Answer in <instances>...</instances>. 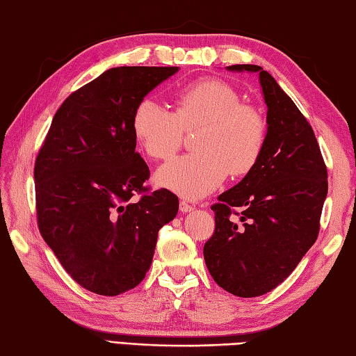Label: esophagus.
Returning a JSON list of instances; mask_svg holds the SVG:
<instances>
[{
  "instance_id": "1",
  "label": "esophagus",
  "mask_w": 356,
  "mask_h": 356,
  "mask_svg": "<svg viewBox=\"0 0 356 356\" xmlns=\"http://www.w3.org/2000/svg\"><path fill=\"white\" fill-rule=\"evenodd\" d=\"M179 208H180V211H182V213H191L194 210V207L188 204V202H185V200L180 202Z\"/></svg>"
}]
</instances>
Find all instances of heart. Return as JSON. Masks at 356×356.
Here are the masks:
<instances>
[{
	"instance_id": "heart-1",
	"label": "heart",
	"mask_w": 356,
	"mask_h": 356,
	"mask_svg": "<svg viewBox=\"0 0 356 356\" xmlns=\"http://www.w3.org/2000/svg\"><path fill=\"white\" fill-rule=\"evenodd\" d=\"M174 113L145 97L131 115V129L145 154L168 160L180 149L184 131L199 128L197 152L171 160L156 172V182L185 199H200L227 179L245 176L259 160L267 124L261 111L242 103L233 86L202 79L179 88L172 95Z\"/></svg>"
}]
</instances>
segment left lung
Returning <instances> with one entry per match:
<instances>
[{"instance_id":"1","label":"left lung","mask_w":356,"mask_h":356,"mask_svg":"<svg viewBox=\"0 0 356 356\" xmlns=\"http://www.w3.org/2000/svg\"><path fill=\"white\" fill-rule=\"evenodd\" d=\"M227 69L259 74L267 136L254 168L211 207L204 257L219 287L254 298L287 280L315 243L329 184L315 132L273 76L254 65Z\"/></svg>"}]
</instances>
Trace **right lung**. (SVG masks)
Instances as JSON below:
<instances>
[{
  "mask_svg": "<svg viewBox=\"0 0 356 356\" xmlns=\"http://www.w3.org/2000/svg\"><path fill=\"white\" fill-rule=\"evenodd\" d=\"M179 67L104 71L63 102L35 160L38 228L75 282L117 296L143 281L157 233L179 211L176 194L149 193L136 152V104ZM137 192L143 197L132 201Z\"/></svg>",
  "mask_w": 356,
  "mask_h": 356,
  "instance_id": "right-lung-1",
  "label": "right lung"
}]
</instances>
